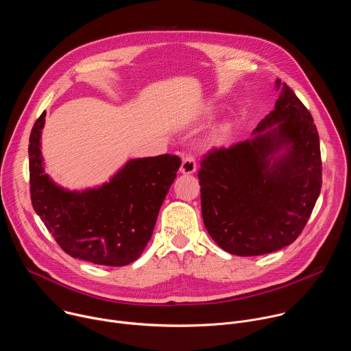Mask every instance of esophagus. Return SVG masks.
I'll return each instance as SVG.
<instances>
[{
  "label": "esophagus",
  "mask_w": 351,
  "mask_h": 351,
  "mask_svg": "<svg viewBox=\"0 0 351 351\" xmlns=\"http://www.w3.org/2000/svg\"><path fill=\"white\" fill-rule=\"evenodd\" d=\"M195 169H197V164H195L194 157L191 154H184L182 165H180V172L183 175H191L195 172Z\"/></svg>",
  "instance_id": "esophagus-1"
}]
</instances>
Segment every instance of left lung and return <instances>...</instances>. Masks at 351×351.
<instances>
[{"label": "left lung", "mask_w": 351, "mask_h": 351, "mask_svg": "<svg viewBox=\"0 0 351 351\" xmlns=\"http://www.w3.org/2000/svg\"><path fill=\"white\" fill-rule=\"evenodd\" d=\"M275 83V110L253 138L213 148L199 164L206 229L233 256H263L291 244L321 193L314 119L286 83Z\"/></svg>", "instance_id": "8db88e82"}]
</instances>
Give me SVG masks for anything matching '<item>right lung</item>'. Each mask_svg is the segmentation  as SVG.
<instances>
[{
    "mask_svg": "<svg viewBox=\"0 0 351 351\" xmlns=\"http://www.w3.org/2000/svg\"><path fill=\"white\" fill-rule=\"evenodd\" d=\"M44 122L45 111L29 138L30 195L36 214L73 258L108 267L136 261L152 239L180 158L171 154L133 158L101 186L68 190L44 171Z\"/></svg>",
    "mask_w": 351,
    "mask_h": 351,
    "instance_id": "1",
    "label": "right lung"
}]
</instances>
